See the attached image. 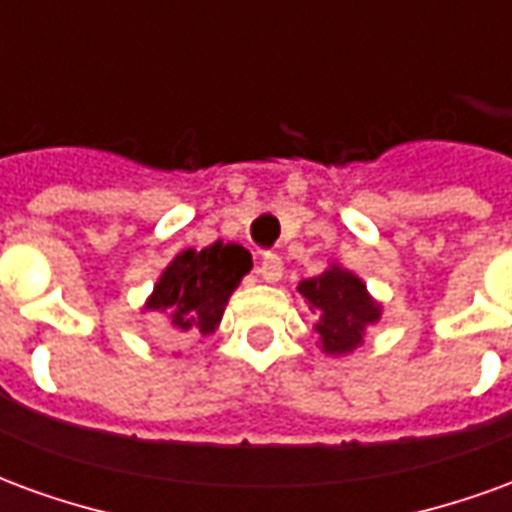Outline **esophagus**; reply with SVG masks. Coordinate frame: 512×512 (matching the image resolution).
Returning a JSON list of instances; mask_svg holds the SVG:
<instances>
[{"label":"esophagus","instance_id":"esophagus-1","mask_svg":"<svg viewBox=\"0 0 512 512\" xmlns=\"http://www.w3.org/2000/svg\"><path fill=\"white\" fill-rule=\"evenodd\" d=\"M257 274L266 279V282H279L282 279V260L277 255H266L260 260V266H257Z\"/></svg>","mask_w":512,"mask_h":512}]
</instances>
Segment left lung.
<instances>
[{
  "mask_svg": "<svg viewBox=\"0 0 512 512\" xmlns=\"http://www.w3.org/2000/svg\"><path fill=\"white\" fill-rule=\"evenodd\" d=\"M299 293L318 312V345L323 354L345 356L365 343L370 326L381 321L378 304L362 279L340 263H332L323 274L312 279H301Z\"/></svg>",
  "mask_w": 512,
  "mask_h": 512,
  "instance_id": "1",
  "label": "left lung"
}]
</instances>
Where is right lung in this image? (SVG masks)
Wrapping results in <instances>:
<instances>
[{
  "mask_svg": "<svg viewBox=\"0 0 512 512\" xmlns=\"http://www.w3.org/2000/svg\"><path fill=\"white\" fill-rule=\"evenodd\" d=\"M252 255L238 244L183 249L172 257L153 285L142 310L167 318V332L175 337H208L219 329L224 307L249 274Z\"/></svg>",
  "mask_w": 512,
  "mask_h": 512,
  "instance_id": "add662e5",
  "label": "right lung"
}]
</instances>
